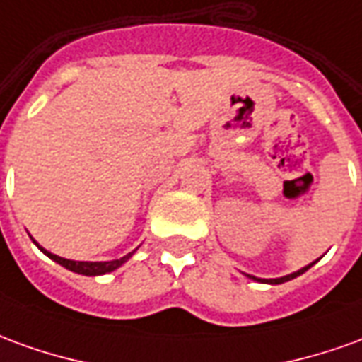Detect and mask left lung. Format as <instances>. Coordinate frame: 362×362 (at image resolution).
<instances>
[{
    "instance_id": "1",
    "label": "left lung",
    "mask_w": 362,
    "mask_h": 362,
    "mask_svg": "<svg viewBox=\"0 0 362 362\" xmlns=\"http://www.w3.org/2000/svg\"><path fill=\"white\" fill-rule=\"evenodd\" d=\"M313 264V262H312ZM312 264H308V267H304V269H300L298 272H292V274H288V276H282V278H270V280H260V278L257 276H251V274H247L249 278H252V280H259V282H269V284H282V282H288V280H292V278L300 276V274H304L305 270L310 269Z\"/></svg>"
}]
</instances>
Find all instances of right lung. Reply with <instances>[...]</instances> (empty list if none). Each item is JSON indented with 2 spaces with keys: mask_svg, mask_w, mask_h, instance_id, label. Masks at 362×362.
I'll use <instances>...</instances> for the list:
<instances>
[{
  "mask_svg": "<svg viewBox=\"0 0 362 362\" xmlns=\"http://www.w3.org/2000/svg\"><path fill=\"white\" fill-rule=\"evenodd\" d=\"M37 247H39L40 251L45 252L49 259H52L54 262H58L60 267H64V269L72 270V272H78V274H84V276H100V274H105V272H111V270L119 269L123 262H127L131 257H133V252H129L125 257H121V259L115 260H105V262H88V260H70V259H62V257H58V255H52L47 249H42L39 243L33 241Z\"/></svg>",
  "mask_w": 362,
  "mask_h": 362,
  "instance_id": "right-lung-1",
  "label": "right lung"
}]
</instances>
